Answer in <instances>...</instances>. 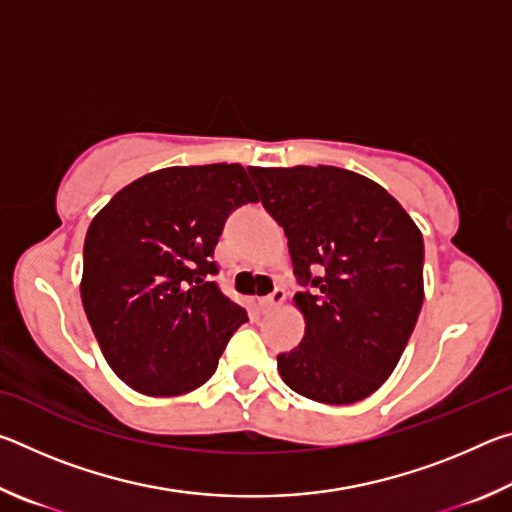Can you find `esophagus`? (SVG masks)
Masks as SVG:
<instances>
[{
	"label": "esophagus",
	"mask_w": 512,
	"mask_h": 512,
	"mask_svg": "<svg viewBox=\"0 0 512 512\" xmlns=\"http://www.w3.org/2000/svg\"><path fill=\"white\" fill-rule=\"evenodd\" d=\"M284 300H287V291H284L282 287H275L273 293H268V296H264V298H257V305L262 311H273L280 307Z\"/></svg>",
	"instance_id": "34e87169"
}]
</instances>
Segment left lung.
Here are the masks:
<instances>
[{
  "mask_svg": "<svg viewBox=\"0 0 512 512\" xmlns=\"http://www.w3.org/2000/svg\"><path fill=\"white\" fill-rule=\"evenodd\" d=\"M266 212L289 239L302 343L277 354L291 391L352 404L391 377L418 323L424 244L404 207L339 167H248Z\"/></svg>",
  "mask_w": 512,
  "mask_h": 512,
  "instance_id": "8db88e82",
  "label": "left lung"
}]
</instances>
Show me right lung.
<instances>
[{
	"label": "right lung",
	"instance_id": "right-lung-1",
	"mask_svg": "<svg viewBox=\"0 0 512 512\" xmlns=\"http://www.w3.org/2000/svg\"><path fill=\"white\" fill-rule=\"evenodd\" d=\"M259 196L241 164L169 167L121 189L83 244L81 300L108 366L137 393L171 397L214 375L248 314L212 277L237 207Z\"/></svg>",
	"mask_w": 512,
	"mask_h": 512
}]
</instances>
